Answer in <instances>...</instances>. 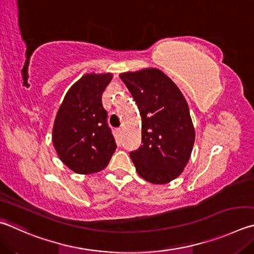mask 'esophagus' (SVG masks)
<instances>
[{"mask_svg": "<svg viewBox=\"0 0 254 254\" xmlns=\"http://www.w3.org/2000/svg\"><path fill=\"white\" fill-rule=\"evenodd\" d=\"M117 133H118V134H121V133H122V128H121V127L117 128Z\"/></svg>", "mask_w": 254, "mask_h": 254, "instance_id": "obj_1", "label": "esophagus"}]
</instances>
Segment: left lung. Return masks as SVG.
Masks as SVG:
<instances>
[{
  "mask_svg": "<svg viewBox=\"0 0 254 254\" xmlns=\"http://www.w3.org/2000/svg\"><path fill=\"white\" fill-rule=\"evenodd\" d=\"M120 77L142 119L143 144L130 152L136 172L154 184L172 181L186 168L195 139L186 99L158 68L122 73Z\"/></svg>",
  "mask_w": 254,
  "mask_h": 254,
  "instance_id": "8db88e82",
  "label": "left lung"
}]
</instances>
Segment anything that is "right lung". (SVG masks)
Segmentation results:
<instances>
[{"mask_svg":"<svg viewBox=\"0 0 254 254\" xmlns=\"http://www.w3.org/2000/svg\"><path fill=\"white\" fill-rule=\"evenodd\" d=\"M111 73L85 74L71 86L54 121L52 141L59 158L80 174L99 172L117 149L102 105Z\"/></svg>","mask_w":254,"mask_h":254,"instance_id":"right-lung-1","label":"right lung"}]
</instances>
